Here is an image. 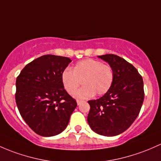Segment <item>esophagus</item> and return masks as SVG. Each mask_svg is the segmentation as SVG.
Returning <instances> with one entry per match:
<instances>
[{
  "label": "esophagus",
  "mask_w": 161,
  "mask_h": 161,
  "mask_svg": "<svg viewBox=\"0 0 161 161\" xmlns=\"http://www.w3.org/2000/svg\"><path fill=\"white\" fill-rule=\"evenodd\" d=\"M82 102H83V101H82V100H77V104H78V106H79V105H80L81 103H82Z\"/></svg>",
  "instance_id": "esophagus-1"
}]
</instances>
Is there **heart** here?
<instances>
[{
  "label": "heart",
  "mask_w": 161,
  "mask_h": 161,
  "mask_svg": "<svg viewBox=\"0 0 161 161\" xmlns=\"http://www.w3.org/2000/svg\"><path fill=\"white\" fill-rule=\"evenodd\" d=\"M113 68L93 58L79 62L73 71L66 69L62 75V83L69 94H73L82 83L85 85L75 93L79 99H88L95 93L98 96L106 94L113 85Z\"/></svg>",
  "instance_id": "1"
}]
</instances>
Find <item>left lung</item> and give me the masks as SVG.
I'll list each match as a JSON object with an SVG mask.
<instances>
[{"label": "left lung", "mask_w": 161, "mask_h": 161, "mask_svg": "<svg viewBox=\"0 0 161 161\" xmlns=\"http://www.w3.org/2000/svg\"><path fill=\"white\" fill-rule=\"evenodd\" d=\"M99 57L113 68L114 79L104 96L88 101V123L98 134L116 136L126 131L140 113L144 99L143 78L132 64L118 55Z\"/></svg>", "instance_id": "1"}]
</instances>
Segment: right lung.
<instances>
[{
    "instance_id": "add662e5",
    "label": "right lung",
    "mask_w": 161,
    "mask_h": 161,
    "mask_svg": "<svg viewBox=\"0 0 161 161\" xmlns=\"http://www.w3.org/2000/svg\"><path fill=\"white\" fill-rule=\"evenodd\" d=\"M71 62L68 57L42 55L28 63L17 77L18 109L25 123L40 136L62 133L77 106L62 80V72Z\"/></svg>"
}]
</instances>
